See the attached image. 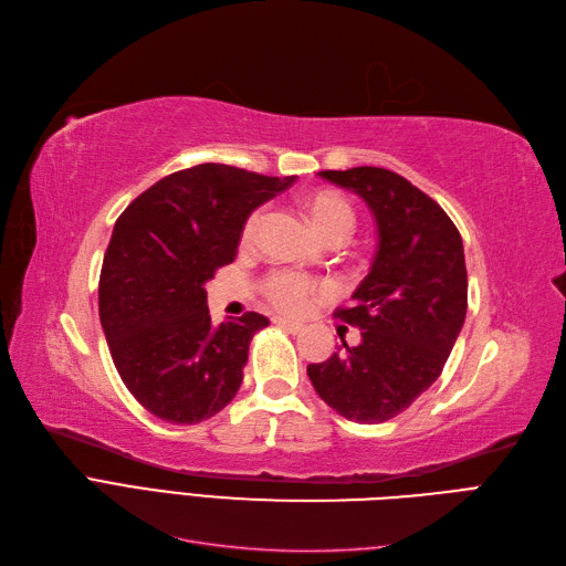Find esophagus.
Here are the masks:
<instances>
[{"instance_id":"esophagus-1","label":"esophagus","mask_w":566,"mask_h":566,"mask_svg":"<svg viewBox=\"0 0 566 566\" xmlns=\"http://www.w3.org/2000/svg\"><path fill=\"white\" fill-rule=\"evenodd\" d=\"M275 324H280L282 329H286V332H291V334H298V332H303V324H301V322L286 319V317H275Z\"/></svg>"}]
</instances>
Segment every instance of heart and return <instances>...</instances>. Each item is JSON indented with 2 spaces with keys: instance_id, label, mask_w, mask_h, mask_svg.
<instances>
[{
  "instance_id": "1",
  "label": "heart",
  "mask_w": 566,
  "mask_h": 566,
  "mask_svg": "<svg viewBox=\"0 0 566 566\" xmlns=\"http://www.w3.org/2000/svg\"><path fill=\"white\" fill-rule=\"evenodd\" d=\"M303 207L307 216L313 218L315 228L319 230V234L326 242H336V240L345 242L355 230V209L348 202V197L340 195L338 190L319 188V190L307 192L303 197ZM261 223H263V211L261 209L251 211L242 228V244H251L256 240ZM319 291H324V286L310 282L289 270L270 272L263 282L265 298L289 315H298L303 310H307L310 301H313Z\"/></svg>"
}]
</instances>
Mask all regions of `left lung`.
Returning a JSON list of instances; mask_svg holds the SVG:
<instances>
[{
    "label": "left lung",
    "mask_w": 566,
    "mask_h": 566,
    "mask_svg": "<svg viewBox=\"0 0 566 566\" xmlns=\"http://www.w3.org/2000/svg\"><path fill=\"white\" fill-rule=\"evenodd\" d=\"M359 195L378 247L353 305L336 317L361 329L329 359L307 364L317 395L355 423L402 413L440 378L468 310L463 240L444 209L407 178L378 167L319 171Z\"/></svg>",
    "instance_id": "1"
}]
</instances>
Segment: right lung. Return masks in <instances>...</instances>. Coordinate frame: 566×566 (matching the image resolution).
<instances>
[{
	"mask_svg": "<svg viewBox=\"0 0 566 566\" xmlns=\"http://www.w3.org/2000/svg\"><path fill=\"white\" fill-rule=\"evenodd\" d=\"M291 184L197 164L157 180L117 218L101 268V324L124 386L161 421H207L240 390L249 343L270 322L244 313L213 326L205 284L234 261L249 213Z\"/></svg>",
	"mask_w": 566,
	"mask_h": 566,
	"instance_id": "1",
	"label": "right lung"
}]
</instances>
